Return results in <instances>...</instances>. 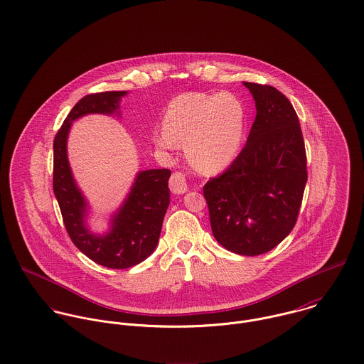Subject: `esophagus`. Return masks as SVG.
Masks as SVG:
<instances>
[{"instance_id": "obj_1", "label": "esophagus", "mask_w": 364, "mask_h": 364, "mask_svg": "<svg viewBox=\"0 0 364 364\" xmlns=\"http://www.w3.org/2000/svg\"><path fill=\"white\" fill-rule=\"evenodd\" d=\"M169 189L175 195H182V193L188 192V183H186L183 173H181V172L172 173V176L169 179Z\"/></svg>"}]
</instances>
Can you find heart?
<instances>
[{
	"label": "heart",
	"mask_w": 364,
	"mask_h": 364,
	"mask_svg": "<svg viewBox=\"0 0 364 364\" xmlns=\"http://www.w3.org/2000/svg\"><path fill=\"white\" fill-rule=\"evenodd\" d=\"M245 129V109L233 93H185L165 113L154 142L165 151L186 145L191 165L202 173L223 171L237 156Z\"/></svg>",
	"instance_id": "1"
}]
</instances>
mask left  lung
<instances>
[{
	"label": "left lung",
	"instance_id": "obj_1",
	"mask_svg": "<svg viewBox=\"0 0 364 364\" xmlns=\"http://www.w3.org/2000/svg\"><path fill=\"white\" fill-rule=\"evenodd\" d=\"M255 102L247 144L203 186L213 236L226 250L259 255L294 229L308 181L298 116L275 87L242 82Z\"/></svg>",
	"mask_w": 364,
	"mask_h": 364
}]
</instances>
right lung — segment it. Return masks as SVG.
I'll use <instances>...</instances> for the list:
<instances>
[{"mask_svg": "<svg viewBox=\"0 0 364 364\" xmlns=\"http://www.w3.org/2000/svg\"><path fill=\"white\" fill-rule=\"evenodd\" d=\"M127 92H103L85 96L70 110L53 141V192L65 228L73 244L92 261L114 269L139 264L159 240L164 216L169 206V169L136 173L122 206L110 219L105 235L87 226L89 203L77 186L68 159V136L72 122L87 114H117Z\"/></svg>", "mask_w": 364, "mask_h": 364, "instance_id": "obj_1", "label": "right lung"}]
</instances>
